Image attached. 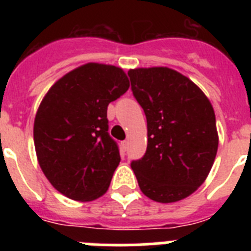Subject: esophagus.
Returning a JSON list of instances; mask_svg holds the SVG:
<instances>
[{"label":"esophagus","mask_w":251,"mask_h":251,"mask_svg":"<svg viewBox=\"0 0 251 251\" xmlns=\"http://www.w3.org/2000/svg\"><path fill=\"white\" fill-rule=\"evenodd\" d=\"M122 148H123L124 151H127V148H128V141H123V142H122Z\"/></svg>","instance_id":"esophagus-1"}]
</instances>
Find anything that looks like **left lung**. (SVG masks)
<instances>
[{"label": "left lung", "instance_id": "8db88e82", "mask_svg": "<svg viewBox=\"0 0 251 251\" xmlns=\"http://www.w3.org/2000/svg\"><path fill=\"white\" fill-rule=\"evenodd\" d=\"M134 98L147 118V151L132 170L153 201L177 202L207 178L219 147L216 119L205 93L166 66L128 72Z\"/></svg>", "mask_w": 251, "mask_h": 251}]
</instances>
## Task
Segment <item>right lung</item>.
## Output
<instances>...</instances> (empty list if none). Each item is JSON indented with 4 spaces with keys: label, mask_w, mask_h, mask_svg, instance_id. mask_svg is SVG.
Listing matches in <instances>:
<instances>
[{
    "label": "right lung",
    "mask_w": 251,
    "mask_h": 251,
    "mask_svg": "<svg viewBox=\"0 0 251 251\" xmlns=\"http://www.w3.org/2000/svg\"><path fill=\"white\" fill-rule=\"evenodd\" d=\"M129 88L122 68L88 63L60 77L34 122L37 161L60 194L88 202L103 196L121 162L106 109Z\"/></svg>",
    "instance_id": "add662e5"
}]
</instances>
